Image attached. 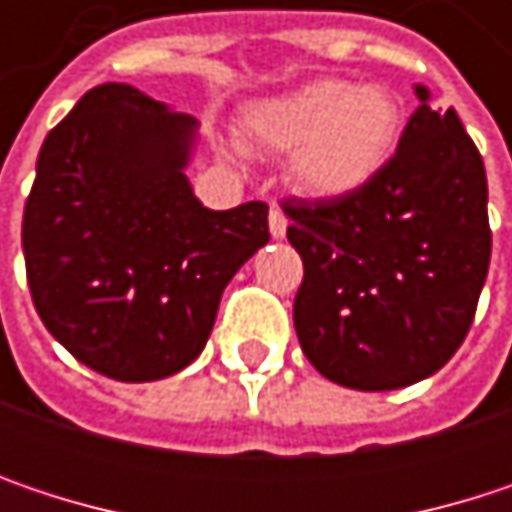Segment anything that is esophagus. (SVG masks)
Wrapping results in <instances>:
<instances>
[{
    "instance_id": "1",
    "label": "esophagus",
    "mask_w": 512,
    "mask_h": 512,
    "mask_svg": "<svg viewBox=\"0 0 512 512\" xmlns=\"http://www.w3.org/2000/svg\"><path fill=\"white\" fill-rule=\"evenodd\" d=\"M287 225H290V222H287L284 210H281L278 204H272V207H269V234H272V237H284V234H287Z\"/></svg>"
}]
</instances>
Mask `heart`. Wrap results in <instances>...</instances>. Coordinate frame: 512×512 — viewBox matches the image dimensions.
<instances>
[{"mask_svg": "<svg viewBox=\"0 0 512 512\" xmlns=\"http://www.w3.org/2000/svg\"><path fill=\"white\" fill-rule=\"evenodd\" d=\"M246 133L260 151L290 156L293 183L314 198L364 189L397 151L400 100L379 85L314 79L290 94L255 103Z\"/></svg>", "mask_w": 512, "mask_h": 512, "instance_id": "1", "label": "heart"}]
</instances>
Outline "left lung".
Segmentation results:
<instances>
[{
  "label": "left lung",
  "mask_w": 512,
  "mask_h": 512,
  "mask_svg": "<svg viewBox=\"0 0 512 512\" xmlns=\"http://www.w3.org/2000/svg\"><path fill=\"white\" fill-rule=\"evenodd\" d=\"M421 106L397 154L353 195L287 198L305 275L293 326L332 382L391 391L427 379L465 341L486 281V168L454 109Z\"/></svg>",
  "instance_id": "obj_1"
}]
</instances>
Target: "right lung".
I'll use <instances>...</instances> for the list:
<instances>
[{
	"mask_svg": "<svg viewBox=\"0 0 512 512\" xmlns=\"http://www.w3.org/2000/svg\"><path fill=\"white\" fill-rule=\"evenodd\" d=\"M195 118L133 85L91 88L38 154L23 210L32 302L91 370L151 382L204 350L234 272L269 240V207L207 210L183 165Z\"/></svg>",
	"mask_w": 512,
	"mask_h": 512,
	"instance_id": "obj_1",
	"label": "right lung"
}]
</instances>
